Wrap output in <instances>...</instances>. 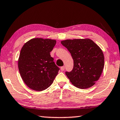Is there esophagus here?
<instances>
[{
  "instance_id": "1",
  "label": "esophagus",
  "mask_w": 120,
  "mask_h": 120,
  "mask_svg": "<svg viewBox=\"0 0 120 120\" xmlns=\"http://www.w3.org/2000/svg\"><path fill=\"white\" fill-rule=\"evenodd\" d=\"M64 69H65V67L64 66L60 67V70H61V71H64Z\"/></svg>"
}]
</instances>
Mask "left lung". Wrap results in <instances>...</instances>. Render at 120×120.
Segmentation results:
<instances>
[{"label":"left lung","instance_id":"left-lung-1","mask_svg":"<svg viewBox=\"0 0 120 120\" xmlns=\"http://www.w3.org/2000/svg\"><path fill=\"white\" fill-rule=\"evenodd\" d=\"M61 44L69 50L74 68L65 74L72 84L80 89L90 88L101 75L105 65L102 50L90 39H67Z\"/></svg>","mask_w":120,"mask_h":120}]
</instances>
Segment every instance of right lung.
Here are the masks:
<instances>
[{
  "instance_id": "add662e5",
  "label": "right lung",
  "mask_w": 120,
  "mask_h": 120,
  "mask_svg": "<svg viewBox=\"0 0 120 120\" xmlns=\"http://www.w3.org/2000/svg\"><path fill=\"white\" fill-rule=\"evenodd\" d=\"M56 40L36 38L22 46L18 59V69L22 80L30 89L40 91L51 86L60 68L50 52Z\"/></svg>"
}]
</instances>
